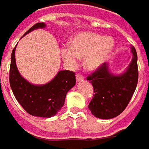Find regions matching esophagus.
Masks as SVG:
<instances>
[{
  "label": "esophagus",
  "instance_id": "34e87169",
  "mask_svg": "<svg viewBox=\"0 0 149 149\" xmlns=\"http://www.w3.org/2000/svg\"><path fill=\"white\" fill-rule=\"evenodd\" d=\"M84 80V77L81 75V74H77L76 75V81L77 82H81V81H83Z\"/></svg>",
  "mask_w": 149,
  "mask_h": 149
}]
</instances>
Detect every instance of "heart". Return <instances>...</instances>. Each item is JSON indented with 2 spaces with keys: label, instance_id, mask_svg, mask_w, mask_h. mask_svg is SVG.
Wrapping results in <instances>:
<instances>
[{
  "label": "heart",
  "instance_id": "1",
  "mask_svg": "<svg viewBox=\"0 0 149 149\" xmlns=\"http://www.w3.org/2000/svg\"><path fill=\"white\" fill-rule=\"evenodd\" d=\"M113 49L112 38L83 32L74 38L71 47L62 48L60 54L64 63L71 68L77 65L78 58H85L86 70L95 71L107 60Z\"/></svg>",
  "mask_w": 149,
  "mask_h": 149
}]
</instances>
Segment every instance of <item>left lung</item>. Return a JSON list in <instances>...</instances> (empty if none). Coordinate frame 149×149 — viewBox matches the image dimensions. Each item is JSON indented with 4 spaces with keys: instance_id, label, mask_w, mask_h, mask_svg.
Listing matches in <instances>:
<instances>
[{
    "instance_id": "left-lung-1",
    "label": "left lung",
    "mask_w": 149,
    "mask_h": 149,
    "mask_svg": "<svg viewBox=\"0 0 149 149\" xmlns=\"http://www.w3.org/2000/svg\"><path fill=\"white\" fill-rule=\"evenodd\" d=\"M132 58L130 64L122 74H115L103 63L87 77L94 88V97L89 109L95 117L111 119L120 115L128 105L138 85V55L136 49L131 46Z\"/></svg>"
}]
</instances>
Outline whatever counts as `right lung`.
<instances>
[{"label":"right lung","mask_w":149,"mask_h":149,"mask_svg":"<svg viewBox=\"0 0 149 149\" xmlns=\"http://www.w3.org/2000/svg\"><path fill=\"white\" fill-rule=\"evenodd\" d=\"M45 26L44 22L37 23L23 36L35 29ZM16 48L17 46L11 53L9 75L10 86L16 99L30 115L47 118L55 116L63 107L67 92L76 83L74 73L70 70H60L48 83L33 85L19 73L15 58Z\"/></svg>","instance_id":"1"}]
</instances>
